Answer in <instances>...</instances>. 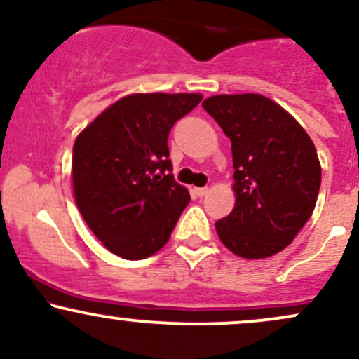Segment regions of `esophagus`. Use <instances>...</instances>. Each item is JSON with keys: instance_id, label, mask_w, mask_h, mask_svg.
Masks as SVG:
<instances>
[{"instance_id": "1", "label": "esophagus", "mask_w": 359, "mask_h": 359, "mask_svg": "<svg viewBox=\"0 0 359 359\" xmlns=\"http://www.w3.org/2000/svg\"><path fill=\"white\" fill-rule=\"evenodd\" d=\"M208 192H209L208 187H197V189H196V194H197V196H199V197L205 196V194H208Z\"/></svg>"}]
</instances>
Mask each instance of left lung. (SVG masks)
<instances>
[{
	"label": "left lung",
	"instance_id": "1",
	"mask_svg": "<svg viewBox=\"0 0 359 359\" xmlns=\"http://www.w3.org/2000/svg\"><path fill=\"white\" fill-rule=\"evenodd\" d=\"M231 140L234 209L216 222L222 245L243 258L282 251L312 216L320 163L312 140L262 94H219L203 102Z\"/></svg>",
	"mask_w": 359,
	"mask_h": 359
}]
</instances>
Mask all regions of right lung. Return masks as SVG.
Listing matches in <instances>:
<instances>
[{
  "label": "right lung",
  "instance_id": "add662e5",
  "mask_svg": "<svg viewBox=\"0 0 359 359\" xmlns=\"http://www.w3.org/2000/svg\"><path fill=\"white\" fill-rule=\"evenodd\" d=\"M201 94H131L77 137L72 151L76 204L111 253L142 259L168 241L191 201L168 158L172 126Z\"/></svg>",
  "mask_w": 359,
  "mask_h": 359
}]
</instances>
